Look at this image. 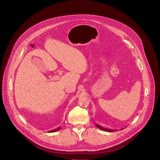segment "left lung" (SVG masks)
<instances>
[{
  "label": "left lung",
  "instance_id": "obj_1",
  "mask_svg": "<svg viewBox=\"0 0 160 160\" xmlns=\"http://www.w3.org/2000/svg\"><path fill=\"white\" fill-rule=\"evenodd\" d=\"M95 125H96V127H97V128H98L99 129L103 130H104V131H106V132H114V131H115L114 130H111V129L104 128H103V127H100V126H99L98 124H95Z\"/></svg>",
  "mask_w": 160,
  "mask_h": 160
}]
</instances>
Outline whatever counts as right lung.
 <instances>
[{"label": "right lung", "instance_id": "1", "mask_svg": "<svg viewBox=\"0 0 160 160\" xmlns=\"http://www.w3.org/2000/svg\"><path fill=\"white\" fill-rule=\"evenodd\" d=\"M60 129V128H58V129H55V130H51V131H49L48 132H49V133H50V132H56V131L59 130Z\"/></svg>", "mask_w": 160, "mask_h": 160}]
</instances>
